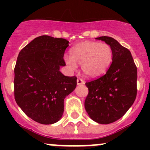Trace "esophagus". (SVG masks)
Listing matches in <instances>:
<instances>
[{"label":"esophagus","instance_id":"obj_1","mask_svg":"<svg viewBox=\"0 0 150 150\" xmlns=\"http://www.w3.org/2000/svg\"><path fill=\"white\" fill-rule=\"evenodd\" d=\"M77 83H78V85H81V84H84L85 82L82 78H78V79H77Z\"/></svg>","mask_w":150,"mask_h":150}]
</instances>
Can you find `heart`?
<instances>
[{"instance_id": "obj_1", "label": "heart", "mask_w": 150, "mask_h": 150, "mask_svg": "<svg viewBox=\"0 0 150 150\" xmlns=\"http://www.w3.org/2000/svg\"><path fill=\"white\" fill-rule=\"evenodd\" d=\"M113 52L111 46L104 43L85 41L72 47L69 57L65 56L64 61L71 69L80 64L86 75L97 77L103 74L111 64Z\"/></svg>"}]
</instances>
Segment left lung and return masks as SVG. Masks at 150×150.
<instances>
[{"label": "left lung", "instance_id": "obj_1", "mask_svg": "<svg viewBox=\"0 0 150 150\" xmlns=\"http://www.w3.org/2000/svg\"><path fill=\"white\" fill-rule=\"evenodd\" d=\"M112 49V62L104 75L86 83L88 89L85 109L91 118L101 124L119 120L135 101L137 67L128 48L111 37L96 38Z\"/></svg>", "mask_w": 150, "mask_h": 150}]
</instances>
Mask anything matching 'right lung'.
Returning a JSON list of instances; mask_svg holds the SVG:
<instances>
[{"label":"right lung","mask_w":150,"mask_h":150,"mask_svg":"<svg viewBox=\"0 0 150 150\" xmlns=\"http://www.w3.org/2000/svg\"><path fill=\"white\" fill-rule=\"evenodd\" d=\"M69 41L48 35L35 38L18 55L14 67V99L34 121L48 125L59 121L64 99L74 91L76 76H64V54Z\"/></svg>","instance_id":"add662e5"}]
</instances>
